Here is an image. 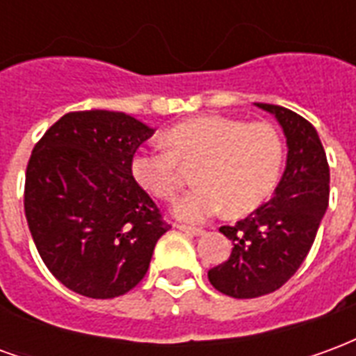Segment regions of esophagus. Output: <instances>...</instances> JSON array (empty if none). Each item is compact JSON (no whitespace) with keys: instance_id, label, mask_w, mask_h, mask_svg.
<instances>
[{"instance_id":"34e87169","label":"esophagus","mask_w":356,"mask_h":356,"mask_svg":"<svg viewBox=\"0 0 356 356\" xmlns=\"http://www.w3.org/2000/svg\"><path fill=\"white\" fill-rule=\"evenodd\" d=\"M179 231L186 232V234H193V236H200L204 234V229H198V227H191V225H177Z\"/></svg>"}]
</instances>
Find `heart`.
I'll return each instance as SVG.
<instances>
[{
	"instance_id": "obj_1",
	"label": "heart",
	"mask_w": 356,
	"mask_h": 356,
	"mask_svg": "<svg viewBox=\"0 0 356 356\" xmlns=\"http://www.w3.org/2000/svg\"><path fill=\"white\" fill-rule=\"evenodd\" d=\"M168 148H143L131 158L137 185L158 200H171L183 185V168H194L196 188L175 204L183 221H204L227 209L246 216L267 200L282 170L280 135L267 122L198 116L163 133Z\"/></svg>"
}]
</instances>
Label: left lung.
<instances>
[{"instance_id":"left-lung-1","label":"left lung","mask_w":356,"mask_h":356,"mask_svg":"<svg viewBox=\"0 0 356 356\" xmlns=\"http://www.w3.org/2000/svg\"><path fill=\"white\" fill-rule=\"evenodd\" d=\"M280 124L288 145L286 170L275 196L236 225L219 229L232 240L229 259L209 268L211 286L225 296H267L296 275L313 246L330 198V168L318 133L296 112L255 102Z\"/></svg>"}]
</instances>
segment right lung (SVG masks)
<instances>
[{"instance_id": "1", "label": "right lung", "mask_w": 356, "mask_h": 356, "mask_svg": "<svg viewBox=\"0 0 356 356\" xmlns=\"http://www.w3.org/2000/svg\"><path fill=\"white\" fill-rule=\"evenodd\" d=\"M154 129L124 112H68L32 150L24 213L38 254L68 290L124 296L147 275L171 229L131 175V158Z\"/></svg>"}]
</instances>
